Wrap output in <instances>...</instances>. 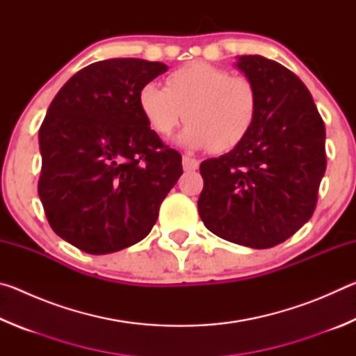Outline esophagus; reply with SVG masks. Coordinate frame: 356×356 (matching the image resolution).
<instances>
[{
  "instance_id": "1",
  "label": "esophagus",
  "mask_w": 356,
  "mask_h": 356,
  "mask_svg": "<svg viewBox=\"0 0 356 356\" xmlns=\"http://www.w3.org/2000/svg\"><path fill=\"white\" fill-rule=\"evenodd\" d=\"M182 165H184L185 171H195V170H197V166H200V161H197L196 159H193V156L184 155Z\"/></svg>"
}]
</instances>
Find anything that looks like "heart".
<instances>
[{"instance_id":"obj_1","label":"heart","mask_w":356,"mask_h":356,"mask_svg":"<svg viewBox=\"0 0 356 356\" xmlns=\"http://www.w3.org/2000/svg\"><path fill=\"white\" fill-rule=\"evenodd\" d=\"M140 108L159 136H170L180 120H188L180 141L188 147L227 152L252 129L259 110L257 91L248 78L232 76L209 63H191L166 76V88L146 83Z\"/></svg>"}]
</instances>
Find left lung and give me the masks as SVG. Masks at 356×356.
I'll return each mask as SVG.
<instances>
[{
	"label": "left lung",
	"instance_id": "1",
	"mask_svg": "<svg viewBox=\"0 0 356 356\" xmlns=\"http://www.w3.org/2000/svg\"><path fill=\"white\" fill-rule=\"evenodd\" d=\"M259 110L248 136L231 152L202 161L197 210L215 236L250 248H272L314 213L327 170L325 125L311 92L280 63L240 56Z\"/></svg>",
	"mask_w": 356,
	"mask_h": 356
}]
</instances>
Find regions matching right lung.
Segmentation results:
<instances>
[{"instance_id":"1","label":"right lung","mask_w":356,"mask_h":356,"mask_svg":"<svg viewBox=\"0 0 356 356\" xmlns=\"http://www.w3.org/2000/svg\"><path fill=\"white\" fill-rule=\"evenodd\" d=\"M161 63L116 58L70 78L39 130L38 193L53 231L89 254L140 242L182 176V155L150 130L138 95Z\"/></svg>"}]
</instances>
